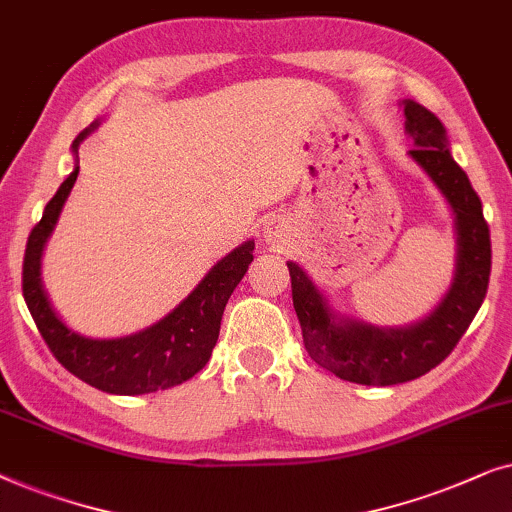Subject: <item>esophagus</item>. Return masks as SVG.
Instances as JSON below:
<instances>
[{"label": "esophagus", "instance_id": "34e87169", "mask_svg": "<svg viewBox=\"0 0 512 512\" xmlns=\"http://www.w3.org/2000/svg\"><path fill=\"white\" fill-rule=\"evenodd\" d=\"M264 236L269 238V241H276V238H281L283 236V224H281V220H269L267 224H264Z\"/></svg>", "mask_w": 512, "mask_h": 512}]
</instances>
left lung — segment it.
<instances>
[{"mask_svg":"<svg viewBox=\"0 0 512 512\" xmlns=\"http://www.w3.org/2000/svg\"><path fill=\"white\" fill-rule=\"evenodd\" d=\"M405 117L407 133L417 142V147L410 149L412 159L452 203L459 229L456 276L438 309L421 323L400 330H379L367 323L335 318L309 276L295 262L288 264L304 349L320 367L353 384H403L440 365L473 323L492 274V238L482 215V201L449 154L445 128L433 112L414 100H405Z\"/></svg>","mask_w":512,"mask_h":512,"instance_id":"8db88e82","label":"left lung"}]
</instances>
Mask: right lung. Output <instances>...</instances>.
<instances>
[{
  "mask_svg": "<svg viewBox=\"0 0 512 512\" xmlns=\"http://www.w3.org/2000/svg\"><path fill=\"white\" fill-rule=\"evenodd\" d=\"M98 124H91L74 140V149ZM79 168L60 185L53 199L46 203L42 220L27 236L23 257V297L34 325L42 332L46 346L67 372L105 393L140 395L154 393L192 379L203 370L220 337V320L227 299L252 262L248 241L229 252L224 260L208 271L192 295L170 311L159 323L121 339H88L72 332L51 309L39 278V260L46 238L51 236L63 203L74 187Z\"/></svg>",
  "mask_w": 512,
  "mask_h": 512,
  "instance_id": "obj_1",
  "label": "right lung"
}]
</instances>
